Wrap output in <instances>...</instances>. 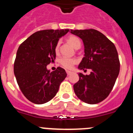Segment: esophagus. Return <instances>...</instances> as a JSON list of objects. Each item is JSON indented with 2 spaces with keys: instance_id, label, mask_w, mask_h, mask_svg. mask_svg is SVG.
Instances as JSON below:
<instances>
[{
  "instance_id": "34e87169",
  "label": "esophagus",
  "mask_w": 133,
  "mask_h": 133,
  "mask_svg": "<svg viewBox=\"0 0 133 133\" xmlns=\"http://www.w3.org/2000/svg\"><path fill=\"white\" fill-rule=\"evenodd\" d=\"M66 74H67L68 75H70L72 73V71H70V70H66Z\"/></svg>"
}]
</instances>
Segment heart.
I'll return each mask as SVG.
<instances>
[{"label":"heart","mask_w":133,"mask_h":133,"mask_svg":"<svg viewBox=\"0 0 133 133\" xmlns=\"http://www.w3.org/2000/svg\"><path fill=\"white\" fill-rule=\"evenodd\" d=\"M67 41L75 49H78L81 47V40L75 36H70L67 38ZM60 42L58 41L55 46V52L58 53L59 51ZM61 65L63 66L66 69H71L77 63V60L75 58H69V57H63L59 61Z\"/></svg>","instance_id":"obj_1"}]
</instances>
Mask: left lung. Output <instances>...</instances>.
I'll use <instances>...</instances> for the list:
<instances>
[{
	"mask_svg": "<svg viewBox=\"0 0 133 133\" xmlns=\"http://www.w3.org/2000/svg\"><path fill=\"white\" fill-rule=\"evenodd\" d=\"M83 40L84 55L78 69L89 75L78 72L79 81L73 86L80 100L88 104L103 101L112 90L120 71V62L115 44L101 32L95 29L70 30Z\"/></svg>",
	"mask_w": 133,
	"mask_h": 133,
	"instance_id": "8db88e82",
	"label": "left lung"
}]
</instances>
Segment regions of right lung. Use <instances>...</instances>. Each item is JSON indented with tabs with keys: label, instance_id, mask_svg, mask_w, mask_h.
<instances>
[{
	"label": "right lung",
	"instance_id": "right-lung-1",
	"mask_svg": "<svg viewBox=\"0 0 133 133\" xmlns=\"http://www.w3.org/2000/svg\"><path fill=\"white\" fill-rule=\"evenodd\" d=\"M69 29L36 32L18 47L14 73L24 97L32 103L44 104L53 98L66 77L64 69L50 72L46 66L56 58L55 46Z\"/></svg>",
	"mask_w": 133,
	"mask_h": 133
}]
</instances>
